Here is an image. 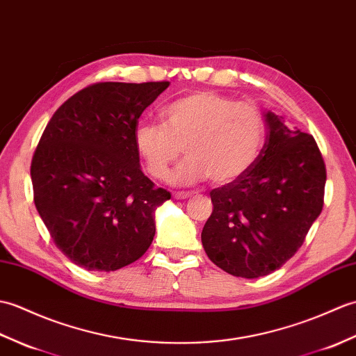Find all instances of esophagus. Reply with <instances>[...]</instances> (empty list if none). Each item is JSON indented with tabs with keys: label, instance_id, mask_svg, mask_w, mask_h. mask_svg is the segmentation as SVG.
I'll use <instances>...</instances> for the list:
<instances>
[{
	"label": "esophagus",
	"instance_id": "esophagus-1",
	"mask_svg": "<svg viewBox=\"0 0 356 356\" xmlns=\"http://www.w3.org/2000/svg\"><path fill=\"white\" fill-rule=\"evenodd\" d=\"M193 195H195L193 192H175V193H173V198H175V200H187Z\"/></svg>",
	"mask_w": 356,
	"mask_h": 356
}]
</instances>
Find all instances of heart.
Wrapping results in <instances>:
<instances>
[{
	"label": "heart",
	"instance_id": "1",
	"mask_svg": "<svg viewBox=\"0 0 356 356\" xmlns=\"http://www.w3.org/2000/svg\"><path fill=\"white\" fill-rule=\"evenodd\" d=\"M163 124L140 123L134 146L151 177L164 179L183 152L187 161L172 175L175 184L210 178L230 184L256 164L265 141V118L251 104L211 91H196L161 111Z\"/></svg>",
	"mask_w": 356,
	"mask_h": 356
}]
</instances>
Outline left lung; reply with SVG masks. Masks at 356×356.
<instances>
[{
	"instance_id": "1",
	"label": "left lung",
	"mask_w": 356,
	"mask_h": 356,
	"mask_svg": "<svg viewBox=\"0 0 356 356\" xmlns=\"http://www.w3.org/2000/svg\"><path fill=\"white\" fill-rule=\"evenodd\" d=\"M266 140L256 164L234 183L213 188L201 241L220 270L243 279L286 264L323 209L326 168L312 136L264 113Z\"/></svg>"
}]
</instances>
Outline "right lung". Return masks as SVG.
<instances>
[{
    "label": "right lung",
    "instance_id": "obj_1",
    "mask_svg": "<svg viewBox=\"0 0 356 356\" xmlns=\"http://www.w3.org/2000/svg\"><path fill=\"white\" fill-rule=\"evenodd\" d=\"M169 82H100L60 105L39 140L30 175L35 205L71 262L115 271L155 236V210L170 193L140 168L134 129Z\"/></svg>",
    "mask_w": 356,
    "mask_h": 356
}]
</instances>
